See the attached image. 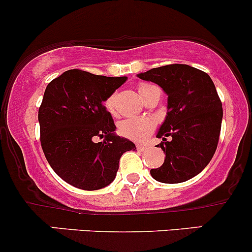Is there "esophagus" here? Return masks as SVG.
Segmentation results:
<instances>
[{
  "mask_svg": "<svg viewBox=\"0 0 252 252\" xmlns=\"http://www.w3.org/2000/svg\"><path fill=\"white\" fill-rule=\"evenodd\" d=\"M136 148H137V151H145L147 148V146L146 145H141V144H137L136 145Z\"/></svg>",
  "mask_w": 252,
  "mask_h": 252,
  "instance_id": "esophagus-1",
  "label": "esophagus"
}]
</instances>
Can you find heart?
Masks as SVG:
<instances>
[{
	"label": "heart",
	"mask_w": 252,
	"mask_h": 252,
	"mask_svg": "<svg viewBox=\"0 0 252 252\" xmlns=\"http://www.w3.org/2000/svg\"><path fill=\"white\" fill-rule=\"evenodd\" d=\"M157 88V87L152 86V84L148 83H139L137 84V92L141 95V97L144 99L145 96L150 93L152 89ZM116 95L112 94L106 99L105 101V108L110 113L115 115L116 110ZM156 123L153 119L151 118H142V117H129L123 119L122 122H119L118 124V131L122 136L126 137V139H130L133 141H144L148 135L152 134V131L155 130Z\"/></svg>",
	"instance_id": "1"
}]
</instances>
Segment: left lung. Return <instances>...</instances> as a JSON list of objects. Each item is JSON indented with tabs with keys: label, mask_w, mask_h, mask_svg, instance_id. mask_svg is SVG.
<instances>
[{
	"label": "left lung",
	"mask_w": 252,
	"mask_h": 252,
	"mask_svg": "<svg viewBox=\"0 0 252 252\" xmlns=\"http://www.w3.org/2000/svg\"><path fill=\"white\" fill-rule=\"evenodd\" d=\"M137 76L168 94V115L157 134L163 139L158 147L165 159L151 175L163 184L192 179L208 165L219 144L223 111L213 79L185 63L151 68Z\"/></svg>",
	"instance_id": "obj_1"
}]
</instances>
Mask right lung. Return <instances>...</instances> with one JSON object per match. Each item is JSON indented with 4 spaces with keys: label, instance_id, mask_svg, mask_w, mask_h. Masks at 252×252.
Wrapping results in <instances>:
<instances>
[{
    "label": "right lung",
    "instance_id": "obj_1",
    "mask_svg": "<svg viewBox=\"0 0 252 252\" xmlns=\"http://www.w3.org/2000/svg\"><path fill=\"white\" fill-rule=\"evenodd\" d=\"M126 77H106L68 70L47 86L38 108L39 140L53 170L71 186L104 189L115 180L119 159L135 145L113 131L104 101ZM103 139L94 143L92 139Z\"/></svg>",
    "mask_w": 252,
    "mask_h": 252
}]
</instances>
